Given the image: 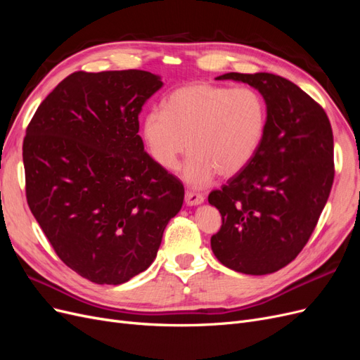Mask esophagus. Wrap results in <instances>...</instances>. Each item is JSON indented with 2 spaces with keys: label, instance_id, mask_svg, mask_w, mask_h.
I'll return each mask as SVG.
<instances>
[{
  "label": "esophagus",
  "instance_id": "1",
  "mask_svg": "<svg viewBox=\"0 0 360 360\" xmlns=\"http://www.w3.org/2000/svg\"><path fill=\"white\" fill-rule=\"evenodd\" d=\"M202 201H204V195L202 193L188 191L186 195H184V202H186L188 205H197V204H201Z\"/></svg>",
  "mask_w": 360,
  "mask_h": 360
}]
</instances>
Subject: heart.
Returning a JSON list of instances; mask_svg holds the SVG:
<instances>
[{"label":"heart","instance_id":"heart-1","mask_svg":"<svg viewBox=\"0 0 360 360\" xmlns=\"http://www.w3.org/2000/svg\"><path fill=\"white\" fill-rule=\"evenodd\" d=\"M267 117L264 97L250 86L195 82L174 90L163 111L144 117L143 136L150 156L168 171L189 148L183 177L201 188L216 172L228 179L249 165L264 139Z\"/></svg>","mask_w":360,"mask_h":360}]
</instances>
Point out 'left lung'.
Masks as SVG:
<instances>
[{"label":"left lung","mask_w":360,"mask_h":360,"mask_svg":"<svg viewBox=\"0 0 360 360\" xmlns=\"http://www.w3.org/2000/svg\"><path fill=\"white\" fill-rule=\"evenodd\" d=\"M254 86L267 103V129L249 165L209 202L222 216L212 250L226 267L267 275L285 267L308 243L335 177L333 134L320 103L274 73H225Z\"/></svg>","instance_id":"obj_1"}]
</instances>
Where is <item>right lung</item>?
<instances>
[{
  "label": "right lung",
  "mask_w": 360,
  "mask_h": 360,
  "mask_svg": "<svg viewBox=\"0 0 360 360\" xmlns=\"http://www.w3.org/2000/svg\"><path fill=\"white\" fill-rule=\"evenodd\" d=\"M160 86L146 70L75 72L27 126L30 210L63 263L94 284L118 285L144 271L181 209V181L138 135V115Z\"/></svg>",
  "instance_id": "1"
}]
</instances>
